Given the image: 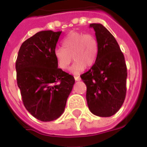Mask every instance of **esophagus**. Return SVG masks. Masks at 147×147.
I'll list each match as a JSON object with an SVG mask.
<instances>
[{
	"mask_svg": "<svg viewBox=\"0 0 147 147\" xmlns=\"http://www.w3.org/2000/svg\"><path fill=\"white\" fill-rule=\"evenodd\" d=\"M74 79L76 81H80L81 80V78L80 76H74Z\"/></svg>",
	"mask_w": 147,
	"mask_h": 147,
	"instance_id": "34e87169",
	"label": "esophagus"
}]
</instances>
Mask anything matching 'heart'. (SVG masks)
Here are the masks:
<instances>
[{"mask_svg":"<svg viewBox=\"0 0 147 147\" xmlns=\"http://www.w3.org/2000/svg\"><path fill=\"white\" fill-rule=\"evenodd\" d=\"M63 48L58 47L54 50V57L59 68L67 70L72 62H75L71 68L74 74H80L86 66L93 65L98 53L96 39L90 34L72 32L67 35L62 42Z\"/></svg>","mask_w":147,"mask_h":147,"instance_id":"b5f03b06","label":"heart"}]
</instances>
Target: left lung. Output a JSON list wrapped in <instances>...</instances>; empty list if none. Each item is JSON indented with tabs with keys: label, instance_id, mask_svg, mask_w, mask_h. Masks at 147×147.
<instances>
[{
	"label": "left lung",
	"instance_id": "8db88e82",
	"mask_svg": "<svg viewBox=\"0 0 147 147\" xmlns=\"http://www.w3.org/2000/svg\"><path fill=\"white\" fill-rule=\"evenodd\" d=\"M90 27L96 32L98 57L81 78L87 86L86 99L90 112L100 117H110L119 111L125 99L127 65L112 34L100 23H91Z\"/></svg>",
	"mask_w": 147,
	"mask_h": 147
}]
</instances>
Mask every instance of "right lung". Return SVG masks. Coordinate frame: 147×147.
Segmentation results:
<instances>
[{
	"instance_id": "right-lung-1",
	"label": "right lung",
	"mask_w": 147,
	"mask_h": 147,
	"mask_svg": "<svg viewBox=\"0 0 147 147\" xmlns=\"http://www.w3.org/2000/svg\"><path fill=\"white\" fill-rule=\"evenodd\" d=\"M62 32L41 31L23 42L16 60L17 83L26 109L41 121L63 113L75 80L60 68L54 50Z\"/></svg>"
}]
</instances>
